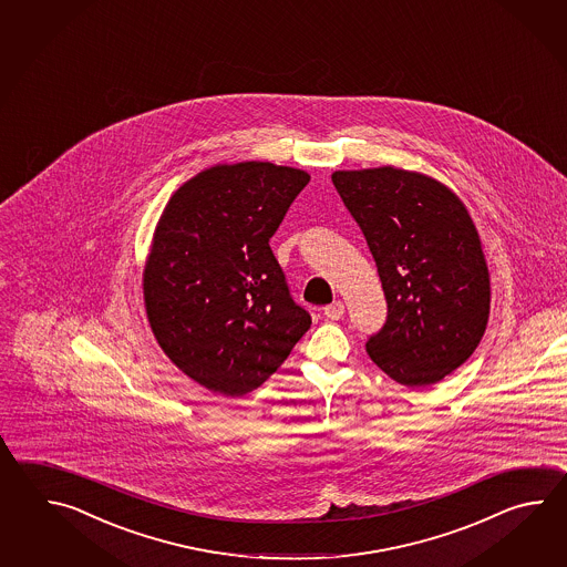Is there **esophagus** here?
Masks as SVG:
<instances>
[{
  "instance_id": "1",
  "label": "esophagus",
  "mask_w": 567,
  "mask_h": 567,
  "mask_svg": "<svg viewBox=\"0 0 567 567\" xmlns=\"http://www.w3.org/2000/svg\"><path fill=\"white\" fill-rule=\"evenodd\" d=\"M344 313V303L342 301H332L330 306H326L324 316L328 320H340Z\"/></svg>"
}]
</instances>
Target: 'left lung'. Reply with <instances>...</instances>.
Returning a JSON list of instances; mask_svg holds the SVG:
<instances>
[{"label": "left lung", "mask_w": 567, "mask_h": 567, "mask_svg": "<svg viewBox=\"0 0 567 567\" xmlns=\"http://www.w3.org/2000/svg\"><path fill=\"white\" fill-rule=\"evenodd\" d=\"M332 182L385 291V324L367 352L401 385H434L466 362L488 322V267L471 215L444 184L417 172H334Z\"/></svg>", "instance_id": "left-lung-1"}]
</instances>
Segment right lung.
Returning a JSON list of instances; mask_svg holds the SVG:
<instances>
[{
  "label": "right lung",
  "mask_w": 567,
  "mask_h": 567,
  "mask_svg": "<svg viewBox=\"0 0 567 567\" xmlns=\"http://www.w3.org/2000/svg\"><path fill=\"white\" fill-rule=\"evenodd\" d=\"M308 182L269 162L215 166L181 186L157 223L147 320L169 361L213 393L264 385L312 324L269 247Z\"/></svg>",
  "instance_id": "obj_1"
}]
</instances>
